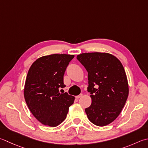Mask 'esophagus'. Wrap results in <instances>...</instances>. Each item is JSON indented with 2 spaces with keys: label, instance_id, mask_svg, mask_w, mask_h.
Here are the masks:
<instances>
[{
  "label": "esophagus",
  "instance_id": "obj_1",
  "mask_svg": "<svg viewBox=\"0 0 148 148\" xmlns=\"http://www.w3.org/2000/svg\"><path fill=\"white\" fill-rule=\"evenodd\" d=\"M83 96V94H79V95H77V96H76V99H79V98H80V97H82Z\"/></svg>",
  "mask_w": 148,
  "mask_h": 148
}]
</instances>
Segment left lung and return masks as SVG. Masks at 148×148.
Listing matches in <instances>:
<instances>
[{
	"label": "left lung",
	"mask_w": 148,
	"mask_h": 148,
	"mask_svg": "<svg viewBox=\"0 0 148 148\" xmlns=\"http://www.w3.org/2000/svg\"><path fill=\"white\" fill-rule=\"evenodd\" d=\"M88 72V92L91 105L85 109L88 119L98 126L115 120L125 105L129 94L128 82L122 63L107 53H87L77 56Z\"/></svg>",
	"instance_id": "left-lung-1"
}]
</instances>
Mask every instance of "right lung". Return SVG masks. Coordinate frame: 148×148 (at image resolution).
I'll return each instance as SVG.
<instances>
[{"mask_svg": "<svg viewBox=\"0 0 148 148\" xmlns=\"http://www.w3.org/2000/svg\"><path fill=\"white\" fill-rule=\"evenodd\" d=\"M74 55L54 54L42 56L34 62L26 77L24 95L29 109L44 125L55 127L64 121L75 97L64 88L63 76Z\"/></svg>", "mask_w": 148, "mask_h": 148, "instance_id": "1", "label": "right lung"}]
</instances>
